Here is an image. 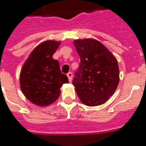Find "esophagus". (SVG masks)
Wrapping results in <instances>:
<instances>
[{
    "label": "esophagus",
    "mask_w": 146,
    "mask_h": 146,
    "mask_svg": "<svg viewBox=\"0 0 146 146\" xmlns=\"http://www.w3.org/2000/svg\"><path fill=\"white\" fill-rule=\"evenodd\" d=\"M67 76H68V79H69V81L71 82L72 80H73V73H71V72H69L67 73Z\"/></svg>",
    "instance_id": "obj_1"
}]
</instances>
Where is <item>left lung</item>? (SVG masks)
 Listing matches in <instances>:
<instances>
[{"label":"left lung","instance_id":"left-lung-1","mask_svg":"<svg viewBox=\"0 0 146 146\" xmlns=\"http://www.w3.org/2000/svg\"><path fill=\"white\" fill-rule=\"evenodd\" d=\"M80 57L73 85L81 102L87 106L105 103L119 83L117 60L104 44L96 39L74 41Z\"/></svg>","mask_w":146,"mask_h":146}]
</instances>
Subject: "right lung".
I'll return each mask as SVG.
<instances>
[{
  "label": "right lung",
  "instance_id": "add662e5",
  "mask_svg": "<svg viewBox=\"0 0 146 146\" xmlns=\"http://www.w3.org/2000/svg\"><path fill=\"white\" fill-rule=\"evenodd\" d=\"M60 42L49 40L42 42L32 51L21 70L19 83L23 93L33 104L47 106L58 98L60 87L68 83L61 73L59 62L52 55Z\"/></svg>",
  "mask_w": 146,
  "mask_h": 146
}]
</instances>
